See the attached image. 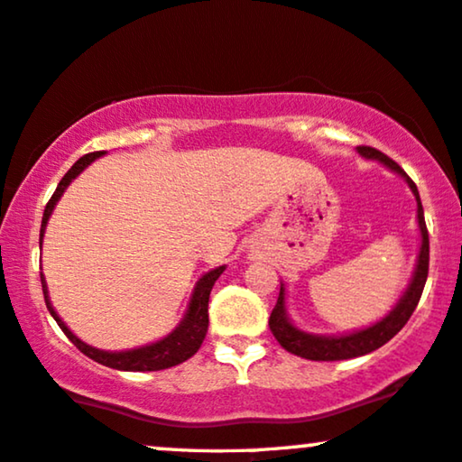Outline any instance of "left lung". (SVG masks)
<instances>
[{
  "label": "left lung",
  "mask_w": 462,
  "mask_h": 462,
  "mask_svg": "<svg viewBox=\"0 0 462 462\" xmlns=\"http://www.w3.org/2000/svg\"><path fill=\"white\" fill-rule=\"evenodd\" d=\"M361 158L365 160H376V162L383 164L393 173H397L402 180L408 183L416 199V219H418V232H420V249H418L416 266L414 273H411V279L402 293V298L397 300V304L389 310V315H384L380 321L367 325V328L348 331V334H337V336H325V334H310V331L300 329L291 319L287 315V291L285 282H281L279 300H276V306L273 309V315L268 319L270 331L279 340V344L287 353L302 356V359L310 361H340V359H355V356L367 355L372 350L384 346L386 342L391 340L393 336H397L399 331L411 312L418 306V300H420L424 282H427L429 274V235H427V224H424V211L420 196H418V189L414 181L405 175V171L399 167L395 160L384 156L383 152L374 150V147L359 145L356 147Z\"/></svg>",
  "instance_id": "1"
}]
</instances>
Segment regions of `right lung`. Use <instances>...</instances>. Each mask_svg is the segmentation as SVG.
<instances>
[{"mask_svg": "<svg viewBox=\"0 0 462 462\" xmlns=\"http://www.w3.org/2000/svg\"><path fill=\"white\" fill-rule=\"evenodd\" d=\"M101 156H106V152L86 153V156L79 158L78 162L67 171L63 180L59 181L52 199L48 200V205L44 208V217H42L40 247H42V241H44L48 219H51V215L54 211V207H57V202L60 200V196H63L65 189L69 188V183L76 180V177L82 173L88 164H92ZM224 270L226 266H217L208 270V273H205L199 281H196L186 315H183L180 325H177L171 334L160 337L156 342L145 344V346L128 348V350H101V348L90 346V344H86L84 340H79V337L67 328L63 319L59 317V312L54 310L51 295H48V285H46L44 274H42V289H44L48 312H51L54 321L59 323V328L63 329V334L73 342V346H78L86 356H90L92 361H97V364L106 367H114V370H120V372H158V370H167V367L183 364V361H188L189 356L196 355V350L200 348V344L205 340L207 329H208V295H211L215 281L219 279Z\"/></svg>", "mask_w": 462, "mask_h": 462, "instance_id": "1", "label": "right lung"}]
</instances>
